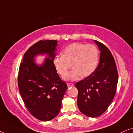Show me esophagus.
Instances as JSON below:
<instances>
[{"instance_id":"obj_1","label":"esophagus","mask_w":133,"mask_h":133,"mask_svg":"<svg viewBox=\"0 0 133 133\" xmlns=\"http://www.w3.org/2000/svg\"><path fill=\"white\" fill-rule=\"evenodd\" d=\"M67 86L69 88V87H73L74 86V84L73 83H67Z\"/></svg>"}]
</instances>
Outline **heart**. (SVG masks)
<instances>
[{
  "label": "heart",
  "instance_id": "1",
  "mask_svg": "<svg viewBox=\"0 0 133 133\" xmlns=\"http://www.w3.org/2000/svg\"><path fill=\"white\" fill-rule=\"evenodd\" d=\"M99 55L95 45L72 43L62 51V56L54 57L52 63L56 71L62 77L67 75L72 66L73 69L65 79L74 81L80 75L85 77L93 73L97 66Z\"/></svg>",
  "mask_w": 133,
  "mask_h": 133
}]
</instances>
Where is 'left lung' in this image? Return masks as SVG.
Wrapping results in <instances>:
<instances>
[{
	"label": "left lung",
	"instance_id": "1",
	"mask_svg": "<svg viewBox=\"0 0 133 133\" xmlns=\"http://www.w3.org/2000/svg\"><path fill=\"white\" fill-rule=\"evenodd\" d=\"M94 42L101 51L99 65L93 73L76 83L78 108L90 117H98L107 110L115 96L119 79L111 52L102 43Z\"/></svg>",
	"mask_w": 133,
	"mask_h": 133
}]
</instances>
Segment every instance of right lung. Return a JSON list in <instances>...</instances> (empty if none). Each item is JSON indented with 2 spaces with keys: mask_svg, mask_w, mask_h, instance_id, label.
<instances>
[{
  "mask_svg": "<svg viewBox=\"0 0 133 133\" xmlns=\"http://www.w3.org/2000/svg\"><path fill=\"white\" fill-rule=\"evenodd\" d=\"M57 45V41H39L26 51L19 67L20 94L30 113L42 121H51L58 115L68 88L52 63ZM39 55L47 56L41 65L35 59Z\"/></svg>",
  "mask_w": 133,
  "mask_h": 133,
  "instance_id": "add662e5",
  "label": "right lung"
}]
</instances>
